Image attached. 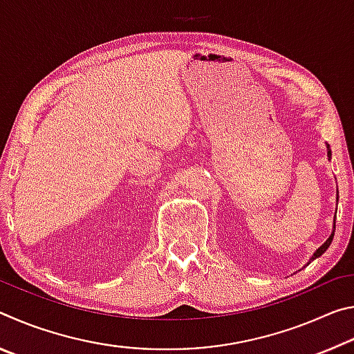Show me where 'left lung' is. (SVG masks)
Masks as SVG:
<instances>
[{
    "instance_id": "left-lung-1",
    "label": "left lung",
    "mask_w": 354,
    "mask_h": 354,
    "mask_svg": "<svg viewBox=\"0 0 354 354\" xmlns=\"http://www.w3.org/2000/svg\"><path fill=\"white\" fill-rule=\"evenodd\" d=\"M328 156H331V151H328ZM334 230H335V227H334ZM333 237H334V231H333V234L331 236H329V239H328V241L325 242V243H323L322 245V247L319 248V250H317L315 251V253H314V256H313V261L314 259H317V257H319V256H322L323 253H325V251L329 248V245H331V242H333Z\"/></svg>"
}]
</instances>
